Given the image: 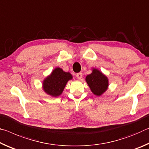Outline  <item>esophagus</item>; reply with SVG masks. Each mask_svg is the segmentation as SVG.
<instances>
[{
	"label": "esophagus",
	"mask_w": 149,
	"mask_h": 149,
	"mask_svg": "<svg viewBox=\"0 0 149 149\" xmlns=\"http://www.w3.org/2000/svg\"><path fill=\"white\" fill-rule=\"evenodd\" d=\"M77 79H79V80H81L82 79V72H79V73H77Z\"/></svg>",
	"instance_id": "obj_1"
}]
</instances>
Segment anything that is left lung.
<instances>
[{
    "instance_id": "1",
    "label": "left lung",
    "mask_w": 149,
    "mask_h": 149,
    "mask_svg": "<svg viewBox=\"0 0 149 149\" xmlns=\"http://www.w3.org/2000/svg\"><path fill=\"white\" fill-rule=\"evenodd\" d=\"M85 80L91 92L97 96H102L108 88V78L96 68H92V72L87 75Z\"/></svg>"
}]
</instances>
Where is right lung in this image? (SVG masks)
Instances as JSON below:
<instances>
[{
  "label": "right lung",
  "mask_w": 149,
  "mask_h": 149,
  "mask_svg": "<svg viewBox=\"0 0 149 149\" xmlns=\"http://www.w3.org/2000/svg\"><path fill=\"white\" fill-rule=\"evenodd\" d=\"M72 75L65 72L61 68L56 67L49 75L43 80L42 88L46 94L52 97L61 95L68 81L72 79Z\"/></svg>",
  "instance_id": "1"
}]
</instances>
